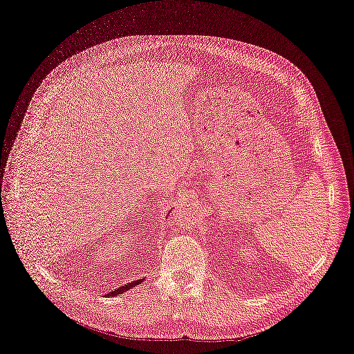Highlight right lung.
Masks as SVG:
<instances>
[{
  "label": "right lung",
  "instance_id": "add662e5",
  "mask_svg": "<svg viewBox=\"0 0 354 354\" xmlns=\"http://www.w3.org/2000/svg\"><path fill=\"white\" fill-rule=\"evenodd\" d=\"M145 279H139V281H132V282H129V283H127V285H124V286H120L118 289H115L113 292H111V293H106V296H118V295H122L124 292H128L129 289H133L136 285H139L140 282H143Z\"/></svg>",
  "mask_w": 354,
  "mask_h": 354
}]
</instances>
